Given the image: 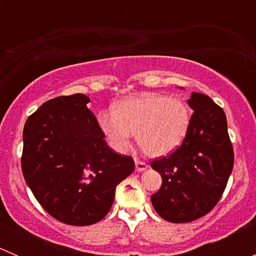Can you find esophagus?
Instances as JSON below:
<instances>
[{
    "label": "esophagus",
    "mask_w": 256,
    "mask_h": 256,
    "mask_svg": "<svg viewBox=\"0 0 256 256\" xmlns=\"http://www.w3.org/2000/svg\"><path fill=\"white\" fill-rule=\"evenodd\" d=\"M135 164H136V171H138V172L144 171V170L148 167V164H147L146 162L140 161V160H135Z\"/></svg>",
    "instance_id": "obj_1"
}]
</instances>
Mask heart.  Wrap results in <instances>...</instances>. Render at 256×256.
Returning a JSON list of instances; mask_svg holds the SVG:
<instances>
[{
	"mask_svg": "<svg viewBox=\"0 0 256 256\" xmlns=\"http://www.w3.org/2000/svg\"><path fill=\"white\" fill-rule=\"evenodd\" d=\"M100 128L112 148L128 151L131 136L144 154L151 157L164 156L180 146L190 126L187 104L177 98L144 94L128 98L114 105L112 114L98 115Z\"/></svg>",
	"mask_w": 256,
	"mask_h": 256,
	"instance_id": "heart-1",
	"label": "heart"
}]
</instances>
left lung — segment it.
I'll return each instance as SVG.
<instances>
[{
    "mask_svg": "<svg viewBox=\"0 0 256 256\" xmlns=\"http://www.w3.org/2000/svg\"><path fill=\"white\" fill-rule=\"evenodd\" d=\"M187 102L194 112L182 144L151 162L162 177L161 188L151 196L152 206L171 223H190L216 207L234 164L223 109L200 92H192Z\"/></svg>",
    "mask_w": 256,
    "mask_h": 256,
    "instance_id": "8db88e82",
    "label": "left lung"
}]
</instances>
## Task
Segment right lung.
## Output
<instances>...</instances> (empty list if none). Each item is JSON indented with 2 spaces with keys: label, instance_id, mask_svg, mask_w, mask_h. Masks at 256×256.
Returning <instances> with one entry per match:
<instances>
[{
  "label": "right lung",
  "instance_id": "right-lung-1",
  "mask_svg": "<svg viewBox=\"0 0 256 256\" xmlns=\"http://www.w3.org/2000/svg\"><path fill=\"white\" fill-rule=\"evenodd\" d=\"M84 94L46 102L23 128V177L48 214L69 226H90L112 208L116 186L134 158L108 146Z\"/></svg>",
  "mask_w": 256,
  "mask_h": 256
}]
</instances>
